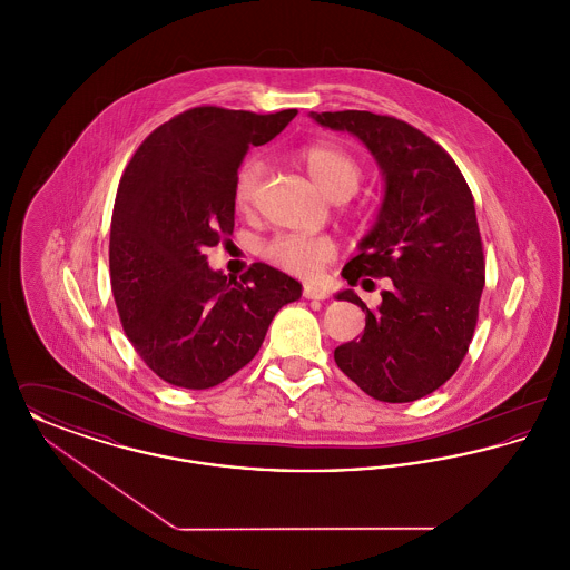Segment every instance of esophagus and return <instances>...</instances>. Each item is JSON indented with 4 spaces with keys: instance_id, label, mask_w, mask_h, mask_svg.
Returning a JSON list of instances; mask_svg holds the SVG:
<instances>
[{
    "instance_id": "34e87169",
    "label": "esophagus",
    "mask_w": 570,
    "mask_h": 570,
    "mask_svg": "<svg viewBox=\"0 0 570 570\" xmlns=\"http://www.w3.org/2000/svg\"><path fill=\"white\" fill-rule=\"evenodd\" d=\"M303 297L312 298V301H325L328 295H326L325 288H321V286L305 284V286H303Z\"/></svg>"
}]
</instances>
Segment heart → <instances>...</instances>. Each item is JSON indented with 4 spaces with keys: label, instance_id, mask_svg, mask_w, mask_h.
Returning a JSON list of instances; mask_svg holds the SVG:
<instances>
[{
    "label": "heart",
    "instance_id": "b5f03b06",
    "mask_svg": "<svg viewBox=\"0 0 570 570\" xmlns=\"http://www.w3.org/2000/svg\"><path fill=\"white\" fill-rule=\"evenodd\" d=\"M297 160L307 170L312 181L333 200H346L353 196L363 177L361 164L356 163L353 154L328 140L312 142L298 149ZM263 173L265 164L258 158H249L239 166L233 181V203L237 212L247 214L254 207ZM333 254L335 245L321 235L286 233L275 235L261 245V256L269 265L298 277H314L321 273Z\"/></svg>",
    "mask_w": 570,
    "mask_h": 570
}]
</instances>
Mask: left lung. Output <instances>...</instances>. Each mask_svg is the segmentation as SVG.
I'll use <instances>...</instances> for the list:
<instances>
[{
	"label": "left lung",
	"instance_id": "1",
	"mask_svg": "<svg viewBox=\"0 0 570 570\" xmlns=\"http://www.w3.org/2000/svg\"><path fill=\"white\" fill-rule=\"evenodd\" d=\"M312 119L356 136L384 177L376 224L342 275L351 286L363 275L393 286L379 309L354 291L337 295L365 312V331L335 348V363L379 402L421 400L458 372L479 318L485 256L472 191L453 158L402 119L370 110Z\"/></svg>",
	"mask_w": 570,
	"mask_h": 570
}]
</instances>
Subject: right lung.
Segmentation results:
<instances>
[{
	"label": "right lung",
	"instance_id": "1",
	"mask_svg": "<svg viewBox=\"0 0 570 570\" xmlns=\"http://www.w3.org/2000/svg\"><path fill=\"white\" fill-rule=\"evenodd\" d=\"M297 109L196 107L156 128L126 166L110 219V288L138 356L164 382L212 389L245 367L301 284L265 263L237 279L207 265L235 228L233 181L247 149Z\"/></svg>",
	"mask_w": 570,
	"mask_h": 570
}]
</instances>
